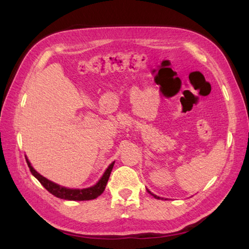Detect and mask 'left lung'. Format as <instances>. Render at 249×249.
Listing matches in <instances>:
<instances>
[{
  "mask_svg": "<svg viewBox=\"0 0 249 249\" xmlns=\"http://www.w3.org/2000/svg\"><path fill=\"white\" fill-rule=\"evenodd\" d=\"M147 192H149V193H150V194H151V195H152V196H153V197H154V198H156V199H160V197H157V196H155V195H153V194H152V193L150 192V190H147Z\"/></svg>",
  "mask_w": 249,
  "mask_h": 249,
  "instance_id": "obj_1",
  "label": "left lung"
}]
</instances>
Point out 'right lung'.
<instances>
[{
    "mask_svg": "<svg viewBox=\"0 0 249 249\" xmlns=\"http://www.w3.org/2000/svg\"><path fill=\"white\" fill-rule=\"evenodd\" d=\"M25 160H26V162H28V166L30 168L31 173L33 174V176L37 179H38L40 184L43 185V186L47 190H48L50 194L55 196V197H57V198L65 199V200H75V201L96 199L98 196L102 195L106 188V185H107L110 173H111V171H112V168L114 165V162L111 163L107 170H106V172L104 173L102 178H100L98 183H96V185H94V186L89 187V188H86V189H71V188L62 187V186H60V185L51 182V181H49V179L44 178L43 176H40V174L38 172H36L33 169V167L31 166V163L28 160V158L25 157Z\"/></svg>",
    "mask_w": 249,
    "mask_h": 249,
    "instance_id": "right-lung-1",
    "label": "right lung"
}]
</instances>
